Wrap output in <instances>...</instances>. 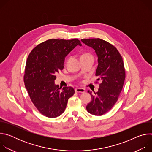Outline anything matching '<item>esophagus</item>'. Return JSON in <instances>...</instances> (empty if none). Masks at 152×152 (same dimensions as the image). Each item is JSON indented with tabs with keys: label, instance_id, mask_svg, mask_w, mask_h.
<instances>
[{
	"label": "esophagus",
	"instance_id": "1",
	"mask_svg": "<svg viewBox=\"0 0 152 152\" xmlns=\"http://www.w3.org/2000/svg\"><path fill=\"white\" fill-rule=\"evenodd\" d=\"M85 91L84 88H75V92L76 93H84Z\"/></svg>",
	"mask_w": 152,
	"mask_h": 152
}]
</instances>
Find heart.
<instances>
[{"label": "heart", "instance_id": "1", "mask_svg": "<svg viewBox=\"0 0 152 152\" xmlns=\"http://www.w3.org/2000/svg\"><path fill=\"white\" fill-rule=\"evenodd\" d=\"M88 55V54H87V53H85V54H83V55H82V56H83V55Z\"/></svg>", "mask_w": 152, "mask_h": 152}]
</instances>
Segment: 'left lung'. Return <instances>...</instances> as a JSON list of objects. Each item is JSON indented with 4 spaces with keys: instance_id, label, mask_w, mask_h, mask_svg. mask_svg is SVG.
I'll list each match as a JSON object with an SVG mask.
<instances>
[{
    "instance_id": "left-lung-1",
    "label": "left lung",
    "mask_w": 152,
    "mask_h": 152,
    "mask_svg": "<svg viewBox=\"0 0 152 152\" xmlns=\"http://www.w3.org/2000/svg\"><path fill=\"white\" fill-rule=\"evenodd\" d=\"M82 42L92 48L98 57L96 76L101 83L98 91L92 94L91 101L86 105L87 111L94 115H102L111 110L122 90L125 69L123 58L118 50L110 42L100 38L82 39Z\"/></svg>"
}]
</instances>
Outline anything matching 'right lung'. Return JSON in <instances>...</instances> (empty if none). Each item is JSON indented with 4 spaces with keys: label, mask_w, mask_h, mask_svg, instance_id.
Returning <instances> with one entry per match:
<instances>
[{
    "label": "right lung",
    "mask_w": 152,
    "mask_h": 152,
    "mask_svg": "<svg viewBox=\"0 0 152 152\" xmlns=\"http://www.w3.org/2000/svg\"><path fill=\"white\" fill-rule=\"evenodd\" d=\"M77 39H50L37 46L29 55L24 82L31 101L39 112L47 117L61 115L69 99L75 93L72 86L62 89L55 85L56 75L64 69L66 56L77 46Z\"/></svg>",
    "instance_id": "obj_1"
}]
</instances>
